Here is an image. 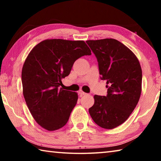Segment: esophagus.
Masks as SVG:
<instances>
[{
	"label": "esophagus",
	"instance_id": "1",
	"mask_svg": "<svg viewBox=\"0 0 161 161\" xmlns=\"http://www.w3.org/2000/svg\"><path fill=\"white\" fill-rule=\"evenodd\" d=\"M79 94H80V95L81 97H82V96H84V95L86 94L85 93V92H84L82 90H81V89H80V91H79Z\"/></svg>",
	"mask_w": 161,
	"mask_h": 161
}]
</instances>
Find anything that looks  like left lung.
<instances>
[{
    "label": "left lung",
    "instance_id": "left-lung-1",
    "mask_svg": "<svg viewBox=\"0 0 161 161\" xmlns=\"http://www.w3.org/2000/svg\"><path fill=\"white\" fill-rule=\"evenodd\" d=\"M97 57L107 95H94L89 112L98 126L112 129L124 123L134 110L142 90V69L135 54L112 38L87 40Z\"/></svg>",
    "mask_w": 161,
    "mask_h": 161
}]
</instances>
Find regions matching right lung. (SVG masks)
<instances>
[{
	"mask_svg": "<svg viewBox=\"0 0 161 161\" xmlns=\"http://www.w3.org/2000/svg\"><path fill=\"white\" fill-rule=\"evenodd\" d=\"M91 54L83 40L62 39L45 40L30 52L22 69L23 93L30 112L43 129L53 131L67 123L78 94L59 86L75 62Z\"/></svg>",
	"mask_w": 161,
	"mask_h": 161,
	"instance_id": "add662e5",
	"label": "right lung"
}]
</instances>
